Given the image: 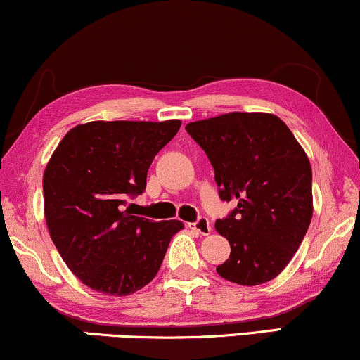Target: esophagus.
<instances>
[{
    "instance_id": "obj_1",
    "label": "esophagus",
    "mask_w": 360,
    "mask_h": 360,
    "mask_svg": "<svg viewBox=\"0 0 360 360\" xmlns=\"http://www.w3.org/2000/svg\"><path fill=\"white\" fill-rule=\"evenodd\" d=\"M188 227H190V229H192V231H197L198 234H202V236H207L210 231H212V227H210L209 219H207V217H198L195 222L188 224Z\"/></svg>"
}]
</instances>
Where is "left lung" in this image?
Masks as SVG:
<instances>
[{"label":"left lung","mask_w":360,"mask_h":360,"mask_svg":"<svg viewBox=\"0 0 360 360\" xmlns=\"http://www.w3.org/2000/svg\"><path fill=\"white\" fill-rule=\"evenodd\" d=\"M185 129L214 167L221 200H238L215 221L231 244L217 273L244 286L271 281L297 252L314 214L305 151L274 114L229 112Z\"/></svg>","instance_id":"left-lung-1"}]
</instances>
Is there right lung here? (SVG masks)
Wrapping results in <instances>:
<instances>
[{"label": "right lung", "mask_w": 360, "mask_h": 360, "mask_svg": "<svg viewBox=\"0 0 360 360\" xmlns=\"http://www.w3.org/2000/svg\"><path fill=\"white\" fill-rule=\"evenodd\" d=\"M179 120L92 121L63 136L44 173L50 238L89 288L126 297L158 273L180 221L153 222L122 210L141 195L151 162L179 133Z\"/></svg>", "instance_id": "add662e5"}]
</instances>
